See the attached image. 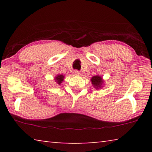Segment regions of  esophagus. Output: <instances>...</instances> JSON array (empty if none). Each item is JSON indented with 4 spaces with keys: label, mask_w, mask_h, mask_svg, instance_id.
Instances as JSON below:
<instances>
[{
    "label": "esophagus",
    "mask_w": 152,
    "mask_h": 152,
    "mask_svg": "<svg viewBox=\"0 0 152 152\" xmlns=\"http://www.w3.org/2000/svg\"><path fill=\"white\" fill-rule=\"evenodd\" d=\"M74 74H75L76 76H80V72L79 71H78V70H75L74 72Z\"/></svg>",
    "instance_id": "34e87169"
}]
</instances>
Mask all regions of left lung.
<instances>
[{"label": "left lung", "instance_id": "1", "mask_svg": "<svg viewBox=\"0 0 152 152\" xmlns=\"http://www.w3.org/2000/svg\"><path fill=\"white\" fill-rule=\"evenodd\" d=\"M91 82L92 85H93L94 88L97 90L101 88L102 87V84L104 83V81L102 80V78L99 75L92 76L91 78Z\"/></svg>", "mask_w": 152, "mask_h": 152}]
</instances>
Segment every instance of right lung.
Returning a JSON list of instances; mask_svg holds the SVG:
<instances>
[{
  "instance_id": "add662e5",
  "label": "right lung",
  "mask_w": 152,
  "mask_h": 152,
  "mask_svg": "<svg viewBox=\"0 0 152 152\" xmlns=\"http://www.w3.org/2000/svg\"><path fill=\"white\" fill-rule=\"evenodd\" d=\"M64 79V76L63 75H61V74H60H60H58V75L56 76L55 80L58 84H60H60H61V82H63Z\"/></svg>"
}]
</instances>
